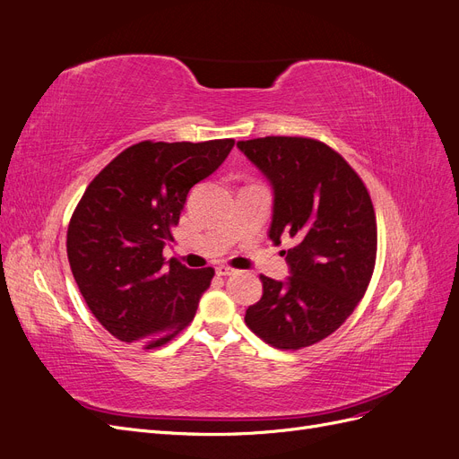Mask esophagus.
Instances as JSON below:
<instances>
[{"instance_id":"obj_1","label":"esophagus","mask_w":459,"mask_h":459,"mask_svg":"<svg viewBox=\"0 0 459 459\" xmlns=\"http://www.w3.org/2000/svg\"><path fill=\"white\" fill-rule=\"evenodd\" d=\"M235 270L233 268H230V266H218L216 268V275H221V277H226V275H231Z\"/></svg>"}]
</instances>
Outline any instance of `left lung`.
I'll return each instance as SVG.
<instances>
[{"label": "left lung", "mask_w": 459, "mask_h": 459, "mask_svg": "<svg viewBox=\"0 0 459 459\" xmlns=\"http://www.w3.org/2000/svg\"><path fill=\"white\" fill-rule=\"evenodd\" d=\"M273 187L270 239L283 251L287 281L260 275L262 299L245 324L273 349L299 351L335 333L366 295L377 256L369 191L335 149L312 137L238 142Z\"/></svg>", "instance_id": "obj_1"}]
</instances>
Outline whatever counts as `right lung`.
<instances>
[{
    "label": "right lung",
    "mask_w": 459,
    "mask_h": 459,
    "mask_svg": "<svg viewBox=\"0 0 459 459\" xmlns=\"http://www.w3.org/2000/svg\"><path fill=\"white\" fill-rule=\"evenodd\" d=\"M233 140L140 142L97 174L76 204L66 255L88 308L110 335L143 349L172 341L195 317L214 268L162 256L189 189L226 160Z\"/></svg>",
    "instance_id": "1"
}]
</instances>
